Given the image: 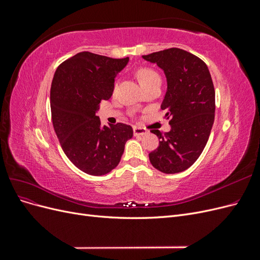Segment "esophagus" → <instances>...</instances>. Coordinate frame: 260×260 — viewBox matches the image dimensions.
<instances>
[{"label":"esophagus","mask_w":260,"mask_h":260,"mask_svg":"<svg viewBox=\"0 0 260 260\" xmlns=\"http://www.w3.org/2000/svg\"><path fill=\"white\" fill-rule=\"evenodd\" d=\"M133 133H135V137H141V136L146 135L147 130L140 127H133Z\"/></svg>","instance_id":"1"}]
</instances>
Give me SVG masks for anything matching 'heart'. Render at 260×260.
<instances>
[{"mask_svg":"<svg viewBox=\"0 0 260 260\" xmlns=\"http://www.w3.org/2000/svg\"><path fill=\"white\" fill-rule=\"evenodd\" d=\"M137 77L142 86H145L155 81H160V77L154 69L148 67H142L137 72Z\"/></svg>","mask_w":260,"mask_h":260,"instance_id":"obj_1","label":"heart"}]
</instances>
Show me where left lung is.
I'll return each instance as SVG.
<instances>
[{"label":"left lung","instance_id":"left-lung-1","mask_svg":"<svg viewBox=\"0 0 260 260\" xmlns=\"http://www.w3.org/2000/svg\"><path fill=\"white\" fill-rule=\"evenodd\" d=\"M161 68L167 91L160 108L170 118L169 132L152 130L159 145L148 154L164 174L190 168L206 146L215 120V89L207 65L184 50L171 48L142 56Z\"/></svg>","mask_w":260,"mask_h":260}]
</instances>
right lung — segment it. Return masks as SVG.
Listing matches in <instances>:
<instances>
[{
  "label": "right lung",
  "instance_id": "right-lung-1",
  "mask_svg": "<svg viewBox=\"0 0 260 260\" xmlns=\"http://www.w3.org/2000/svg\"><path fill=\"white\" fill-rule=\"evenodd\" d=\"M128 61L129 57L81 52L61 62L54 74L50 102L55 133L69 160L88 175L103 176L116 168L133 136L131 125H102L96 116Z\"/></svg>",
  "mask_w": 260,
  "mask_h": 260
}]
</instances>
